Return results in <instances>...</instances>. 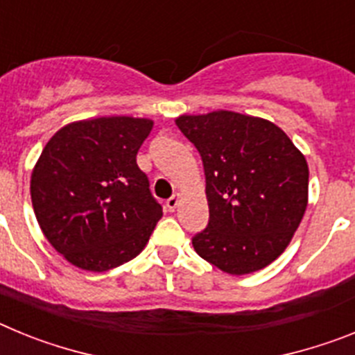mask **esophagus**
I'll return each instance as SVG.
<instances>
[{"instance_id": "obj_1", "label": "esophagus", "mask_w": 355, "mask_h": 355, "mask_svg": "<svg viewBox=\"0 0 355 355\" xmlns=\"http://www.w3.org/2000/svg\"><path fill=\"white\" fill-rule=\"evenodd\" d=\"M178 205H180V193H174V196H172L171 199H167L168 211H174V209L178 208Z\"/></svg>"}]
</instances>
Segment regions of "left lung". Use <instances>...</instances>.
Segmentation results:
<instances>
[{
	"label": "left lung",
	"mask_w": 355,
	"mask_h": 355,
	"mask_svg": "<svg viewBox=\"0 0 355 355\" xmlns=\"http://www.w3.org/2000/svg\"><path fill=\"white\" fill-rule=\"evenodd\" d=\"M199 150L209 222L192 238L200 258L233 275L277 259L302 220L309 168L274 122L218 110L175 119Z\"/></svg>",
	"instance_id": "obj_1"
}]
</instances>
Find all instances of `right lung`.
Returning a JSON list of instances; mask_svg holds the SVG:
<instances>
[{"label": "right lung", "instance_id": "right-lung-1", "mask_svg": "<svg viewBox=\"0 0 355 355\" xmlns=\"http://www.w3.org/2000/svg\"><path fill=\"white\" fill-rule=\"evenodd\" d=\"M153 121L99 117L56 131L31 172L44 236L69 263L106 272L139 256L163 211L137 165Z\"/></svg>", "mask_w": 355, "mask_h": 355}]
</instances>
